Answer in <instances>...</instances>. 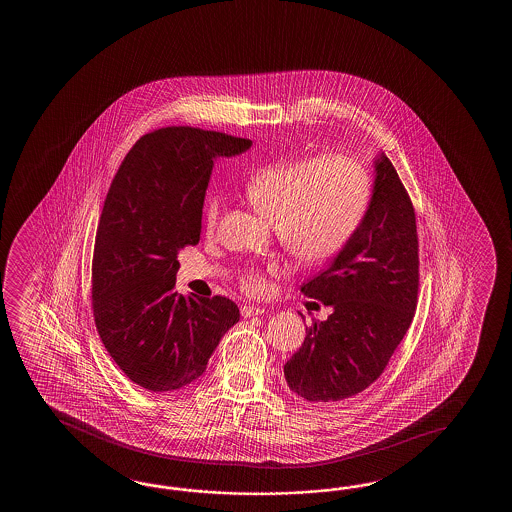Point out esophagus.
Here are the masks:
<instances>
[{
    "label": "esophagus",
    "mask_w": 512,
    "mask_h": 512,
    "mask_svg": "<svg viewBox=\"0 0 512 512\" xmlns=\"http://www.w3.org/2000/svg\"><path fill=\"white\" fill-rule=\"evenodd\" d=\"M263 313H265V309L258 307V305H243V307H241V315L245 316V318L261 316Z\"/></svg>",
    "instance_id": "obj_1"
}]
</instances>
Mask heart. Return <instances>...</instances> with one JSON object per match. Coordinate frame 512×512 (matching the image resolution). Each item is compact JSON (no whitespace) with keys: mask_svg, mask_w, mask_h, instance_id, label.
Instances as JSON below:
<instances>
[{"mask_svg":"<svg viewBox=\"0 0 512 512\" xmlns=\"http://www.w3.org/2000/svg\"><path fill=\"white\" fill-rule=\"evenodd\" d=\"M371 179L357 161L340 155H313L271 164L252 175L245 196L263 218L276 223L285 251L304 263H322L348 245L370 208ZM219 201L210 197L203 219L214 230ZM251 293L263 289L252 272L245 280Z\"/></svg>","mask_w":512,"mask_h":512,"instance_id":"b5f03b06","label":"heart"}]
</instances>
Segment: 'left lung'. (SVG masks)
I'll use <instances>...</instances> for the list:
<instances>
[{
	"label": "left lung",
	"mask_w": 512,
	"mask_h": 512,
	"mask_svg": "<svg viewBox=\"0 0 512 512\" xmlns=\"http://www.w3.org/2000/svg\"><path fill=\"white\" fill-rule=\"evenodd\" d=\"M373 163V194L362 225L326 271L300 289L333 309L324 322L305 327L302 348L283 366L289 388L311 403L342 401L366 390L414 320V207L390 159L379 153Z\"/></svg>",
	"instance_id": "obj_1"
}]
</instances>
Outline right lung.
I'll return each instance as SVG.
<instances>
[{
  "label": "right lung",
  "instance_id": "add662e5",
  "mask_svg": "<svg viewBox=\"0 0 512 512\" xmlns=\"http://www.w3.org/2000/svg\"><path fill=\"white\" fill-rule=\"evenodd\" d=\"M251 146L219 131L161 128L135 142L111 181L93 252V315L111 359L150 392L199 379L240 320L225 296L175 293V274L179 251L199 243L214 161Z\"/></svg>",
  "mask_w": 512,
  "mask_h": 512
}]
</instances>
